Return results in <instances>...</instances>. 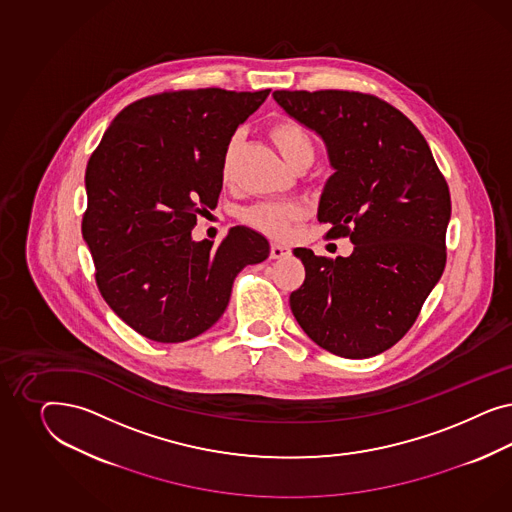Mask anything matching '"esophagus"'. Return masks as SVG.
I'll return each mask as SVG.
<instances>
[{"label": "esophagus", "mask_w": 512, "mask_h": 512, "mask_svg": "<svg viewBox=\"0 0 512 512\" xmlns=\"http://www.w3.org/2000/svg\"><path fill=\"white\" fill-rule=\"evenodd\" d=\"M291 255V249L281 246V244H272L270 246V257L272 259H285Z\"/></svg>", "instance_id": "obj_1"}]
</instances>
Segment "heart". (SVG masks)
Here are the masks:
<instances>
[{"instance_id": "obj_1", "label": "heart", "mask_w": 512, "mask_h": 512, "mask_svg": "<svg viewBox=\"0 0 512 512\" xmlns=\"http://www.w3.org/2000/svg\"><path fill=\"white\" fill-rule=\"evenodd\" d=\"M268 135L278 146L281 155L295 167L300 161L310 159L315 155V140L311 137L306 125L296 122L293 118H281L268 127ZM238 152V135L227 142L225 152L221 157V178L231 180L234 169V159ZM306 216V208L300 202H259L251 206L244 214V221L253 229L268 234L272 238H287L293 225Z\"/></svg>"}]
</instances>
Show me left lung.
Returning <instances> with one entry per match:
<instances>
[{"instance_id": "8db88e82", "label": "left lung", "mask_w": 512, "mask_h": 512, "mask_svg": "<svg viewBox=\"0 0 512 512\" xmlns=\"http://www.w3.org/2000/svg\"><path fill=\"white\" fill-rule=\"evenodd\" d=\"M287 114L326 142L336 172L319 221L349 257L293 251L306 268L289 304L319 347L343 358L390 349L415 325L447 263L450 191L415 124L385 99L351 90H278Z\"/></svg>"}]
</instances>
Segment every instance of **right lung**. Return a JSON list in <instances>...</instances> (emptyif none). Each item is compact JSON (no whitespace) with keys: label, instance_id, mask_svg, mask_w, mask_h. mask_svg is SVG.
<instances>
[{"label":"right lung","instance_id":"obj_1","mask_svg":"<svg viewBox=\"0 0 512 512\" xmlns=\"http://www.w3.org/2000/svg\"><path fill=\"white\" fill-rule=\"evenodd\" d=\"M270 90H165L127 105L86 167L82 236L105 302L140 336L180 343L208 330L246 264L268 257L266 238L234 227L193 242L214 210L227 142Z\"/></svg>","mask_w":512,"mask_h":512}]
</instances>
